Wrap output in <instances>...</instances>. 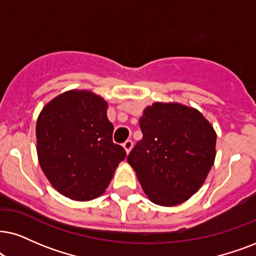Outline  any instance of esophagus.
Segmentation results:
<instances>
[{
    "label": "esophagus",
    "instance_id": "obj_1",
    "mask_svg": "<svg viewBox=\"0 0 256 256\" xmlns=\"http://www.w3.org/2000/svg\"><path fill=\"white\" fill-rule=\"evenodd\" d=\"M122 146H124L126 154H130L131 148H132V146H134V142H132L131 139H128V140H126L125 143L122 144Z\"/></svg>",
    "mask_w": 256,
    "mask_h": 256
}]
</instances>
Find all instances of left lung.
Here are the masks:
<instances>
[{
    "mask_svg": "<svg viewBox=\"0 0 256 256\" xmlns=\"http://www.w3.org/2000/svg\"><path fill=\"white\" fill-rule=\"evenodd\" d=\"M143 138L128 157L144 192L158 206L189 200L204 183L216 156V132L196 108L154 102L139 119Z\"/></svg>",
    "mask_w": 256,
    "mask_h": 256,
    "instance_id": "obj_1",
    "label": "left lung"
}]
</instances>
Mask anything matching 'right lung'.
I'll return each instance as SVG.
<instances>
[{
    "instance_id": "1",
    "label": "right lung",
    "mask_w": 256,
    "mask_h": 256,
    "mask_svg": "<svg viewBox=\"0 0 256 256\" xmlns=\"http://www.w3.org/2000/svg\"><path fill=\"white\" fill-rule=\"evenodd\" d=\"M108 102L90 90H67L36 122L38 163L54 189L74 200L105 192L126 152L112 140Z\"/></svg>"
}]
</instances>
